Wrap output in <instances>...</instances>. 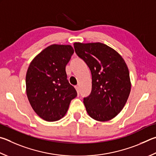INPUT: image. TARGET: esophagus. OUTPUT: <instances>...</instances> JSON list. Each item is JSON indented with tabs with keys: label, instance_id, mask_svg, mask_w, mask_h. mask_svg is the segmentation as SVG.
<instances>
[{
	"label": "esophagus",
	"instance_id": "esophagus-1",
	"mask_svg": "<svg viewBox=\"0 0 156 156\" xmlns=\"http://www.w3.org/2000/svg\"><path fill=\"white\" fill-rule=\"evenodd\" d=\"M75 88H76V90H77L78 94L79 95V93H80V88H79V87H78V86H76V87H75Z\"/></svg>",
	"mask_w": 156,
	"mask_h": 156
}]
</instances>
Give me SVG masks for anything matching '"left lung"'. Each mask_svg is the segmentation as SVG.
<instances>
[{
  "mask_svg": "<svg viewBox=\"0 0 156 156\" xmlns=\"http://www.w3.org/2000/svg\"><path fill=\"white\" fill-rule=\"evenodd\" d=\"M73 46L92 75L91 92L83 101L87 113L98 121L112 119L123 108L131 90L125 61L117 51L100 42H76Z\"/></svg>",
  "mask_w": 156,
  "mask_h": 156,
  "instance_id": "8db88e82",
  "label": "left lung"
}]
</instances>
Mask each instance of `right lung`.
Here are the masks:
<instances>
[{
  "label": "right lung",
  "mask_w": 156,
  "mask_h": 156,
  "mask_svg": "<svg viewBox=\"0 0 156 156\" xmlns=\"http://www.w3.org/2000/svg\"><path fill=\"white\" fill-rule=\"evenodd\" d=\"M73 52L70 45H51L33 58L28 68V100L36 114L45 121L61 119L66 114L71 101L77 96L66 72Z\"/></svg>",
  "instance_id": "1"
}]
</instances>
